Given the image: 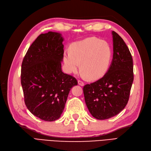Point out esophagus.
Segmentation results:
<instances>
[{"label": "esophagus", "instance_id": "34e87169", "mask_svg": "<svg viewBox=\"0 0 151 151\" xmlns=\"http://www.w3.org/2000/svg\"><path fill=\"white\" fill-rule=\"evenodd\" d=\"M78 84H79L80 86H83L84 85V82L81 81V80H78Z\"/></svg>", "mask_w": 151, "mask_h": 151}]
</instances>
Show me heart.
<instances>
[{"instance_id":"heart-1","label":"heart","mask_w":151,"mask_h":151,"mask_svg":"<svg viewBox=\"0 0 151 151\" xmlns=\"http://www.w3.org/2000/svg\"><path fill=\"white\" fill-rule=\"evenodd\" d=\"M63 53V60L68 74H76L81 67L86 79L96 80L107 72L111 59V49L108 43L91 37L72 43ZM81 65H80V63Z\"/></svg>"}]
</instances>
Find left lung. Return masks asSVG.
<instances>
[{"mask_svg":"<svg viewBox=\"0 0 151 151\" xmlns=\"http://www.w3.org/2000/svg\"><path fill=\"white\" fill-rule=\"evenodd\" d=\"M112 35L113 55L107 72L102 78L83 88L86 106L98 120L108 119L124 109L134 81L130 50L120 36L113 31Z\"/></svg>","mask_w":151,"mask_h":151,"instance_id":"obj_1","label":"left lung"}]
</instances>
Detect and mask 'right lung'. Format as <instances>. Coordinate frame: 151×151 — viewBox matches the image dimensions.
Masks as SVG:
<instances>
[{
	"instance_id": "add662e5",
	"label": "right lung",
	"mask_w": 151,
	"mask_h": 151,
	"mask_svg": "<svg viewBox=\"0 0 151 151\" xmlns=\"http://www.w3.org/2000/svg\"><path fill=\"white\" fill-rule=\"evenodd\" d=\"M63 39L50 31L40 35L27 51L21 65V83L29 111L41 120L60 117L68 93L77 85L74 77L62 71Z\"/></svg>"
}]
</instances>
